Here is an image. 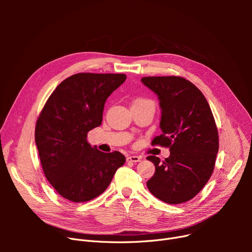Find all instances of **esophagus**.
Returning <instances> with one entry per match:
<instances>
[{
    "label": "esophagus",
    "instance_id": "34e87169",
    "mask_svg": "<svg viewBox=\"0 0 252 252\" xmlns=\"http://www.w3.org/2000/svg\"><path fill=\"white\" fill-rule=\"evenodd\" d=\"M126 161L127 162H139L141 161V157L136 156V155H130L126 157Z\"/></svg>",
    "mask_w": 252,
    "mask_h": 252
}]
</instances>
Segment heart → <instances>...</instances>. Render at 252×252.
Wrapping results in <instances>:
<instances>
[{"label": "heart", "mask_w": 252, "mask_h": 252, "mask_svg": "<svg viewBox=\"0 0 252 252\" xmlns=\"http://www.w3.org/2000/svg\"><path fill=\"white\" fill-rule=\"evenodd\" d=\"M144 101H146V100H142V99H139V100H136V101L134 102V104H137V103H140V102H144Z\"/></svg>", "instance_id": "obj_1"}]
</instances>
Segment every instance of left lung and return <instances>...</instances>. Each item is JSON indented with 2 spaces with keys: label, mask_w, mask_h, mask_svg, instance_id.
<instances>
[{
  "label": "left lung",
  "mask_w": 252,
  "mask_h": 252,
  "mask_svg": "<svg viewBox=\"0 0 252 252\" xmlns=\"http://www.w3.org/2000/svg\"><path fill=\"white\" fill-rule=\"evenodd\" d=\"M141 82L159 100L162 134L152 144L170 151L163 162L154 155L147 157L155 165L147 187L165 203L189 201L205 186L215 168L219 135L213 112L200 90L183 77L147 76Z\"/></svg>",
  "instance_id": "obj_1"
}]
</instances>
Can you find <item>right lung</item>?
Wrapping results in <instances>:
<instances>
[{
    "mask_svg": "<svg viewBox=\"0 0 252 252\" xmlns=\"http://www.w3.org/2000/svg\"><path fill=\"white\" fill-rule=\"evenodd\" d=\"M126 74L77 73L55 89L35 126V144L44 174L67 200L86 202L109 186L126 157L104 153L87 141L102 124L104 105L126 81Z\"/></svg>",
    "mask_w": 252,
    "mask_h": 252,
    "instance_id": "add662e5",
    "label": "right lung"
}]
</instances>
